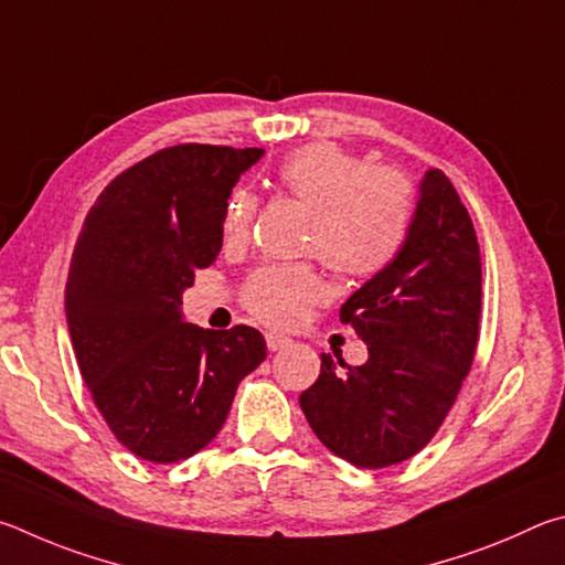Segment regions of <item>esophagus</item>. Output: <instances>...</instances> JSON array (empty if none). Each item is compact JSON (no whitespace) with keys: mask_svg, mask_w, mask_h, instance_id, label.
I'll use <instances>...</instances> for the list:
<instances>
[{"mask_svg":"<svg viewBox=\"0 0 565 565\" xmlns=\"http://www.w3.org/2000/svg\"><path fill=\"white\" fill-rule=\"evenodd\" d=\"M265 342H267V350H270V352H280V350L290 348V344H292L290 338H285V334H277V332H267Z\"/></svg>","mask_w":565,"mask_h":565,"instance_id":"34e87169","label":"esophagus"}]
</instances>
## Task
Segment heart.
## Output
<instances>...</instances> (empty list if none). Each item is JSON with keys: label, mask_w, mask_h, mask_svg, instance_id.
Returning a JSON list of instances; mask_svg holds the SVG:
<instances>
[{"label": "heart", "mask_w": 565, "mask_h": 565, "mask_svg": "<svg viewBox=\"0 0 565 565\" xmlns=\"http://www.w3.org/2000/svg\"><path fill=\"white\" fill-rule=\"evenodd\" d=\"M277 183L310 207L305 250L334 273L372 277L397 260L409 241L417 198L397 168L367 166L334 143H308L277 166ZM257 213L250 188H235L223 211L225 241H245ZM324 282L310 263L263 265L243 285L245 310L270 328H292L324 300Z\"/></svg>", "instance_id": "b5f03b06"}]
</instances>
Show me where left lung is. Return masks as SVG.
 Instances as JSON below:
<instances>
[{"mask_svg": "<svg viewBox=\"0 0 565 565\" xmlns=\"http://www.w3.org/2000/svg\"><path fill=\"white\" fill-rule=\"evenodd\" d=\"M367 342L362 367L322 354L300 394L318 439L360 469L412 459L431 441L471 370L481 320V253L471 215L439 168L424 175L397 260L342 305Z\"/></svg>", "mask_w": 565, "mask_h": 565, "instance_id": "obj_1", "label": "left lung"}]
</instances>
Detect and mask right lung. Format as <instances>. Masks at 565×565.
Returning <instances> with one entry per match:
<instances>
[{
  "label": "right lung",
  "instance_id": "obj_1",
  "mask_svg": "<svg viewBox=\"0 0 565 565\" xmlns=\"http://www.w3.org/2000/svg\"><path fill=\"white\" fill-rule=\"evenodd\" d=\"M263 148L181 143L108 183L86 213L66 282L78 370L108 429L138 459L183 461L211 444L245 374L255 328L203 330L181 295L223 245V211Z\"/></svg>",
  "mask_w": 565,
  "mask_h": 565
}]
</instances>
